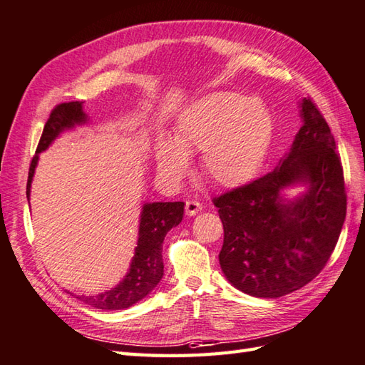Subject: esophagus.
I'll return each instance as SVG.
<instances>
[{
	"instance_id": "1",
	"label": "esophagus",
	"mask_w": 365,
	"mask_h": 365,
	"mask_svg": "<svg viewBox=\"0 0 365 365\" xmlns=\"http://www.w3.org/2000/svg\"><path fill=\"white\" fill-rule=\"evenodd\" d=\"M199 211H202V203L197 200H186L185 203V213L188 216H196Z\"/></svg>"
}]
</instances>
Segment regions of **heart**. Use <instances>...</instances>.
Returning a JSON list of instances; mask_svg holds the SVG:
<instances>
[{
    "label": "heart",
    "instance_id": "obj_1",
    "mask_svg": "<svg viewBox=\"0 0 365 365\" xmlns=\"http://www.w3.org/2000/svg\"><path fill=\"white\" fill-rule=\"evenodd\" d=\"M275 135L272 110L259 98L217 91L186 107L173 138L155 143L160 173L180 180L191 168L190 154L202 152V171L222 188H238L264 165Z\"/></svg>",
    "mask_w": 365,
    "mask_h": 365
}]
</instances>
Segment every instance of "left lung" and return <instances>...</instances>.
Instances as JSON below:
<instances>
[{
    "label": "left lung",
    "mask_w": 365,
    "mask_h": 365,
    "mask_svg": "<svg viewBox=\"0 0 365 365\" xmlns=\"http://www.w3.org/2000/svg\"><path fill=\"white\" fill-rule=\"evenodd\" d=\"M302 127L272 173L215 197L224 225L219 253L225 278L252 297L300 289L325 267L346 213L342 165L325 118L300 101ZM303 185L286 198L284 191Z\"/></svg>",
    "instance_id": "1"
}]
</instances>
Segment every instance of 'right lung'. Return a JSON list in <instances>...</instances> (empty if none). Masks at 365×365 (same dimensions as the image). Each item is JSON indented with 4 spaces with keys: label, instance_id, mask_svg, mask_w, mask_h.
Wrapping results in <instances>:
<instances>
[{
    "label": "right lung",
    "instance_id": "1",
    "mask_svg": "<svg viewBox=\"0 0 365 365\" xmlns=\"http://www.w3.org/2000/svg\"><path fill=\"white\" fill-rule=\"evenodd\" d=\"M88 121V116L82 108V103H65L57 106L49 115L41 133L37 152L34 155L26 185V196H31V183L38 163V154L46 150L53 141L65 130L74 129ZM183 202H152L144 203L140 215L138 241L123 282L110 291L98 295H78L83 303L98 309L116 311L133 307L155 289L163 277V241L166 233L177 227L183 219Z\"/></svg>",
    "mask_w": 365,
    "mask_h": 365
}]
</instances>
